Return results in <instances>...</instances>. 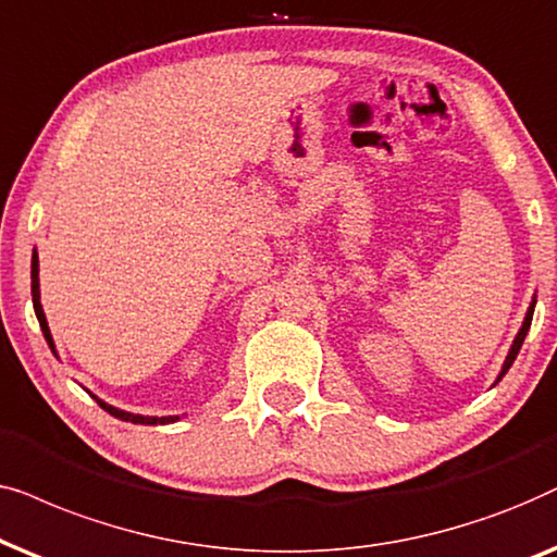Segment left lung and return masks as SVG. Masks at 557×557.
I'll return each instance as SVG.
<instances>
[{
  "label": "left lung",
  "instance_id": "8db88e82",
  "mask_svg": "<svg viewBox=\"0 0 557 557\" xmlns=\"http://www.w3.org/2000/svg\"><path fill=\"white\" fill-rule=\"evenodd\" d=\"M532 313H535V300H532V306H530V310H528V315H524V323H522V329H520V333H517V338H515V344H511V348H509V356H507V361H504V367H502V374H499V380L504 374L509 372V367L515 364V359H517V354H520V348H522V344H524V336H528V331H530V323H532ZM496 380V382H499Z\"/></svg>",
  "mask_w": 557,
  "mask_h": 557
}]
</instances>
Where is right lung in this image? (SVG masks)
<instances>
[{"label": "right lung", "instance_id": "1", "mask_svg": "<svg viewBox=\"0 0 557 557\" xmlns=\"http://www.w3.org/2000/svg\"><path fill=\"white\" fill-rule=\"evenodd\" d=\"M33 308H35L37 321H40L42 336H46L48 346L55 348V346H53V336H50V329H48V321H46V313H42V306H40V283H37V251L33 255ZM99 405H101L103 410H107L109 414H114V418L127 420V422H135V425H137V422H139V425H158V422H160V425H165V422L177 420V418H145V414H132V412L116 410V407L101 403V399H99Z\"/></svg>", "mask_w": 557, "mask_h": 557}]
</instances>
